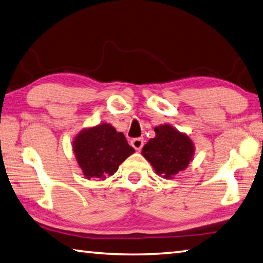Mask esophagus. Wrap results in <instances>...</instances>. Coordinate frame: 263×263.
Here are the masks:
<instances>
[{"instance_id":"obj_1","label":"esophagus","mask_w":263,"mask_h":263,"mask_svg":"<svg viewBox=\"0 0 263 263\" xmlns=\"http://www.w3.org/2000/svg\"><path fill=\"white\" fill-rule=\"evenodd\" d=\"M131 145L136 151L139 152L141 151L142 146H144V139L142 138H135V139L131 140Z\"/></svg>"}]
</instances>
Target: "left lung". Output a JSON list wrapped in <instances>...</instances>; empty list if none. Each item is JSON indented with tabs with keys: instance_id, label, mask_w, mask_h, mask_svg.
Listing matches in <instances>:
<instances>
[{
	"instance_id": "left-lung-1",
	"label": "left lung",
	"mask_w": 263,
	"mask_h": 263,
	"mask_svg": "<svg viewBox=\"0 0 263 263\" xmlns=\"http://www.w3.org/2000/svg\"><path fill=\"white\" fill-rule=\"evenodd\" d=\"M154 131L155 137L148 140L141 154L157 175L165 179L175 178L193 161V141L186 133L169 124H161Z\"/></svg>"
}]
</instances>
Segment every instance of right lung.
Instances as JSON below:
<instances>
[{"label": "right lung", "mask_w": 263, "mask_h": 263, "mask_svg": "<svg viewBox=\"0 0 263 263\" xmlns=\"http://www.w3.org/2000/svg\"><path fill=\"white\" fill-rule=\"evenodd\" d=\"M73 154L87 179H104L116 173L135 148L127 144L122 132L109 123L85 127L72 141Z\"/></svg>", "instance_id": "1"}]
</instances>
